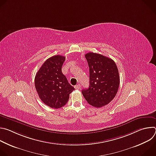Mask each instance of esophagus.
Masks as SVG:
<instances>
[{"mask_svg": "<svg viewBox=\"0 0 156 156\" xmlns=\"http://www.w3.org/2000/svg\"><path fill=\"white\" fill-rule=\"evenodd\" d=\"M80 87H81V86H80V84H78L75 86V88L76 89V90H79V89L80 88Z\"/></svg>", "mask_w": 156, "mask_h": 156, "instance_id": "34e87169", "label": "esophagus"}]
</instances>
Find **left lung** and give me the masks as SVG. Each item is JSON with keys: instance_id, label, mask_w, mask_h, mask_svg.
Segmentation results:
<instances>
[{"instance_id": "obj_1", "label": "left lung", "mask_w": 156, "mask_h": 156, "mask_svg": "<svg viewBox=\"0 0 156 156\" xmlns=\"http://www.w3.org/2000/svg\"><path fill=\"white\" fill-rule=\"evenodd\" d=\"M85 57L90 68V86L81 92L88 104L99 108L116 96L120 84L119 70L113 60L101 54L89 52Z\"/></svg>"}]
</instances>
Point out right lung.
Here are the masks:
<instances>
[{
	"label": "right lung",
	"mask_w": 156,
	"mask_h": 156,
	"mask_svg": "<svg viewBox=\"0 0 156 156\" xmlns=\"http://www.w3.org/2000/svg\"><path fill=\"white\" fill-rule=\"evenodd\" d=\"M65 57L57 55L47 59L37 72L34 84L41 100L49 107L58 108L64 106L75 88L62 72Z\"/></svg>",
	"instance_id": "obj_1"
}]
</instances>
